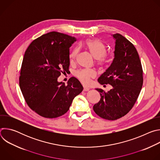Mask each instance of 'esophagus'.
<instances>
[{
	"label": "esophagus",
	"instance_id": "obj_1",
	"mask_svg": "<svg viewBox=\"0 0 160 160\" xmlns=\"http://www.w3.org/2000/svg\"><path fill=\"white\" fill-rule=\"evenodd\" d=\"M90 90L89 88L86 87H83V91H88Z\"/></svg>",
	"mask_w": 160,
	"mask_h": 160
}]
</instances>
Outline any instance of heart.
I'll return each instance as SVG.
<instances>
[{
  "label": "heart",
  "instance_id": "obj_1",
  "mask_svg": "<svg viewBox=\"0 0 160 160\" xmlns=\"http://www.w3.org/2000/svg\"><path fill=\"white\" fill-rule=\"evenodd\" d=\"M84 45L95 59H97L99 65H103L106 62V48L105 45L98 39H88L84 43ZM78 48H75L70 54V59L74 61L78 53ZM96 73L92 70L83 69L75 72V76L83 84H87L91 78H94Z\"/></svg>",
  "mask_w": 160,
  "mask_h": 160
}]
</instances>
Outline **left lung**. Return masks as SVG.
<instances>
[{"label":"left lung","instance_id":"1","mask_svg":"<svg viewBox=\"0 0 160 160\" xmlns=\"http://www.w3.org/2000/svg\"><path fill=\"white\" fill-rule=\"evenodd\" d=\"M112 36L115 40L114 59L98 78L100 84H110L112 88L108 92L96 88L101 97L93 106L98 116L108 120L120 118L130 111L143 83L142 65L134 45L119 33Z\"/></svg>","mask_w":160,"mask_h":160}]
</instances>
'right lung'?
I'll use <instances>...</instances> for the list:
<instances>
[{
  "label": "right lung",
  "instance_id": "add662e5",
  "mask_svg": "<svg viewBox=\"0 0 160 160\" xmlns=\"http://www.w3.org/2000/svg\"><path fill=\"white\" fill-rule=\"evenodd\" d=\"M77 38L51 32L34 40L25 51L21 68L19 87L26 102L38 115L55 118L70 109L83 90L72 77L67 85L58 81L70 66V48Z\"/></svg>",
  "mask_w": 160,
  "mask_h": 160
}]
</instances>
